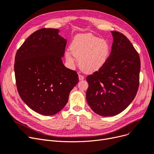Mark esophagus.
I'll return each mask as SVG.
<instances>
[{"instance_id": "esophagus-1", "label": "esophagus", "mask_w": 154, "mask_h": 154, "mask_svg": "<svg viewBox=\"0 0 154 154\" xmlns=\"http://www.w3.org/2000/svg\"><path fill=\"white\" fill-rule=\"evenodd\" d=\"M84 79V77L82 75H81V74H79V80L82 81V80H83Z\"/></svg>"}]
</instances>
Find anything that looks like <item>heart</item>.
<instances>
[{
    "instance_id": "obj_1",
    "label": "heart",
    "mask_w": 154,
    "mask_h": 154,
    "mask_svg": "<svg viewBox=\"0 0 154 154\" xmlns=\"http://www.w3.org/2000/svg\"><path fill=\"white\" fill-rule=\"evenodd\" d=\"M70 51H66L68 61L73 62V56L79 60L81 69L87 73L98 70L109 59L110 45L105 39H100L93 34H80L73 38Z\"/></svg>"
}]
</instances>
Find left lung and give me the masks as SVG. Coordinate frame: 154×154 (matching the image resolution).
<instances>
[{
    "label": "left lung",
    "mask_w": 154,
    "mask_h": 154,
    "mask_svg": "<svg viewBox=\"0 0 154 154\" xmlns=\"http://www.w3.org/2000/svg\"><path fill=\"white\" fill-rule=\"evenodd\" d=\"M113 42L106 63L87 77L86 100L96 113L119 114L130 105L140 84L141 63L137 51L124 34L112 31Z\"/></svg>",
    "instance_id": "8db88e82"
}]
</instances>
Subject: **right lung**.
<instances>
[{"label":"right lung","mask_w":154,"mask_h":154,"mask_svg":"<svg viewBox=\"0 0 154 154\" xmlns=\"http://www.w3.org/2000/svg\"><path fill=\"white\" fill-rule=\"evenodd\" d=\"M58 32L53 28L35 31L15 56L19 95L32 110L44 116L54 115L63 109L71 90L79 82L77 72L63 63L66 41Z\"/></svg>","instance_id":"obj_1"}]
</instances>
